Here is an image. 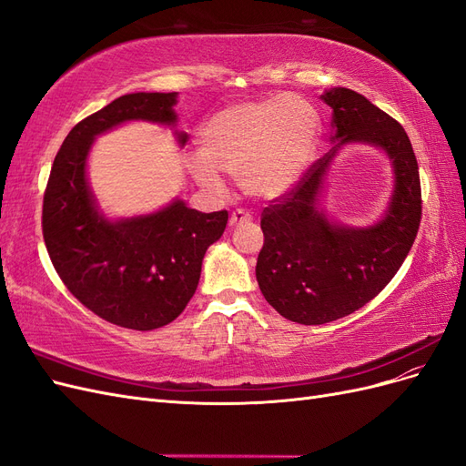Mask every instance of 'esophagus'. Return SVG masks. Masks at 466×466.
I'll list each match as a JSON object with an SVG mask.
<instances>
[{"mask_svg": "<svg viewBox=\"0 0 466 466\" xmlns=\"http://www.w3.org/2000/svg\"><path fill=\"white\" fill-rule=\"evenodd\" d=\"M250 219H252V218H250L248 211H245V209H235L233 214H231V218H229V225H231V228H237V225L248 223Z\"/></svg>", "mask_w": 466, "mask_h": 466, "instance_id": "1", "label": "esophagus"}]
</instances>
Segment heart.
Masks as SVG:
<instances>
[{
  "label": "heart",
  "mask_w": 466,
  "mask_h": 466,
  "mask_svg": "<svg viewBox=\"0 0 466 466\" xmlns=\"http://www.w3.org/2000/svg\"><path fill=\"white\" fill-rule=\"evenodd\" d=\"M320 120L313 105L295 95L235 103L200 130V155L187 168L209 192H223L218 173L241 180L250 196L272 200L299 180L315 155Z\"/></svg>",
  "instance_id": "heart-1"
}]
</instances>
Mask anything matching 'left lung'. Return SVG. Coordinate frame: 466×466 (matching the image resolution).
<instances>
[{"label":"left lung","instance_id":"obj_1","mask_svg":"<svg viewBox=\"0 0 466 466\" xmlns=\"http://www.w3.org/2000/svg\"><path fill=\"white\" fill-rule=\"evenodd\" d=\"M320 98L332 108L336 144L260 219V291L281 317L299 324L342 319L371 301L399 272L421 219L418 161L402 126L351 89L334 87ZM344 143H371L393 165L390 208L368 228L338 226L318 206L323 177Z\"/></svg>","mask_w":466,"mask_h":466}]
</instances>
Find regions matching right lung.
I'll return each instance as SVG.
<instances>
[{
    "label": "right lung",
    "mask_w": 466,
    "mask_h": 466,
    "mask_svg": "<svg viewBox=\"0 0 466 466\" xmlns=\"http://www.w3.org/2000/svg\"><path fill=\"white\" fill-rule=\"evenodd\" d=\"M177 93L122 95L76 124L56 155L42 204V235L56 272L101 319L132 330L173 322L198 288L202 260L228 211L202 214L175 200L147 216L106 219L87 182L93 139L130 120L173 126ZM185 146L187 134H177Z\"/></svg>",
    "instance_id": "add662e5"
}]
</instances>
